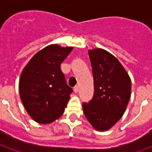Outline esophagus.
<instances>
[{
    "label": "esophagus",
    "instance_id": "1",
    "mask_svg": "<svg viewBox=\"0 0 152 152\" xmlns=\"http://www.w3.org/2000/svg\"><path fill=\"white\" fill-rule=\"evenodd\" d=\"M73 89H74V92L75 93H78V91H79V87H78V86H74Z\"/></svg>",
    "mask_w": 152,
    "mask_h": 152
}]
</instances>
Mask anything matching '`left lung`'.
<instances>
[{
	"instance_id": "8db88e82",
	"label": "left lung",
	"mask_w": 152,
	"mask_h": 152,
	"mask_svg": "<svg viewBox=\"0 0 152 152\" xmlns=\"http://www.w3.org/2000/svg\"><path fill=\"white\" fill-rule=\"evenodd\" d=\"M94 94L83 102V112L96 130L112 128L125 112L131 95V80L124 66L102 49L89 50Z\"/></svg>"
}]
</instances>
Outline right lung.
Here are the masks:
<instances>
[{
	"label": "right lung",
	"instance_id": "add662e5",
	"mask_svg": "<svg viewBox=\"0 0 152 152\" xmlns=\"http://www.w3.org/2000/svg\"><path fill=\"white\" fill-rule=\"evenodd\" d=\"M72 50L73 47L48 45L36 53L22 72V102L40 124H50L64 112L73 90L67 86L60 66Z\"/></svg>",
	"mask_w": 152,
	"mask_h": 152
}]
</instances>
